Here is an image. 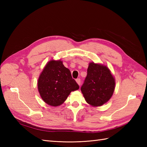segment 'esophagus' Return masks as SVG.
Listing matches in <instances>:
<instances>
[{
	"mask_svg": "<svg viewBox=\"0 0 147 147\" xmlns=\"http://www.w3.org/2000/svg\"><path fill=\"white\" fill-rule=\"evenodd\" d=\"M76 83L78 84V85H80V84H81V80L80 79V78H78V79H76Z\"/></svg>",
	"mask_w": 147,
	"mask_h": 147,
	"instance_id": "obj_1",
	"label": "esophagus"
}]
</instances>
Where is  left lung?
Segmentation results:
<instances>
[{
    "label": "left lung",
    "mask_w": 147,
    "mask_h": 147,
    "mask_svg": "<svg viewBox=\"0 0 147 147\" xmlns=\"http://www.w3.org/2000/svg\"><path fill=\"white\" fill-rule=\"evenodd\" d=\"M115 85V78L108 67L92 62L89 63L87 76L81 91L88 104L100 107L112 97Z\"/></svg>",
    "instance_id": "obj_1"
}]
</instances>
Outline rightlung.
<instances>
[{
	"mask_svg": "<svg viewBox=\"0 0 147 147\" xmlns=\"http://www.w3.org/2000/svg\"><path fill=\"white\" fill-rule=\"evenodd\" d=\"M37 85L43 100L52 107L62 105L71 92L79 89L69 69L64 66L62 61L54 59L46 64Z\"/></svg>",
	"mask_w": 147,
	"mask_h": 147,
	"instance_id": "right-lung-1",
	"label": "right lung"
}]
</instances>
